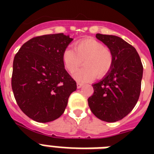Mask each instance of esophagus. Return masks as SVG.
<instances>
[{
	"instance_id": "esophagus-1",
	"label": "esophagus",
	"mask_w": 154,
	"mask_h": 154,
	"mask_svg": "<svg viewBox=\"0 0 154 154\" xmlns=\"http://www.w3.org/2000/svg\"><path fill=\"white\" fill-rule=\"evenodd\" d=\"M82 85H82V83H80V82H77V89H80V88H82Z\"/></svg>"
}]
</instances>
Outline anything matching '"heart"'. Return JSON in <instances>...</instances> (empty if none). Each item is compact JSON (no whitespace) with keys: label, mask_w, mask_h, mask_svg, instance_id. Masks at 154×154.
Instances as JSON below:
<instances>
[{"label":"heart","mask_w":154,"mask_h":154,"mask_svg":"<svg viewBox=\"0 0 154 154\" xmlns=\"http://www.w3.org/2000/svg\"><path fill=\"white\" fill-rule=\"evenodd\" d=\"M62 60L65 68L73 72L82 65L84 67L73 73V77L81 82H89L94 78L102 77L110 70L113 57L109 49L104 47L101 42L93 38L77 42L74 49L67 48L62 53Z\"/></svg>","instance_id":"obj_1"}]
</instances>
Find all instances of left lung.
<instances>
[{
	"label": "left lung",
	"instance_id": "obj_1",
	"mask_svg": "<svg viewBox=\"0 0 154 154\" xmlns=\"http://www.w3.org/2000/svg\"><path fill=\"white\" fill-rule=\"evenodd\" d=\"M96 37L111 51L113 61L105 77L93 85L94 93L88 103L97 118L115 122L129 114L138 101L143 66L136 49L122 38L100 33Z\"/></svg>",
	"mask_w": 154,
	"mask_h": 154
}]
</instances>
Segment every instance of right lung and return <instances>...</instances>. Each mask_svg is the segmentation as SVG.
I'll return each mask as SVG.
<instances>
[{
	"label": "right lung",
	"mask_w": 154,
	"mask_h": 154,
	"mask_svg": "<svg viewBox=\"0 0 154 154\" xmlns=\"http://www.w3.org/2000/svg\"><path fill=\"white\" fill-rule=\"evenodd\" d=\"M72 38L64 33L28 41L14 57L12 89L18 106L37 122L63 114L77 83L65 69L62 53Z\"/></svg>",
	"instance_id": "right-lung-1"
}]
</instances>
